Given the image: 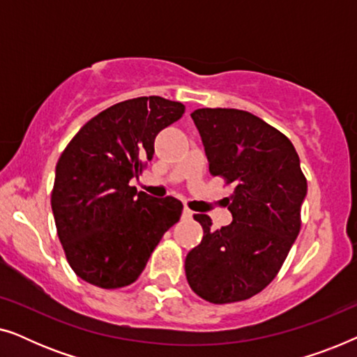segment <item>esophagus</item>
<instances>
[{"label": "esophagus", "instance_id": "1", "mask_svg": "<svg viewBox=\"0 0 357 357\" xmlns=\"http://www.w3.org/2000/svg\"><path fill=\"white\" fill-rule=\"evenodd\" d=\"M182 216H183L185 219H190V218H192V216H193V213H192V211H190V209H188L187 206H185V208H183V213H182Z\"/></svg>", "mask_w": 357, "mask_h": 357}]
</instances>
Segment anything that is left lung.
<instances>
[{"label": "left lung", "instance_id": "obj_1", "mask_svg": "<svg viewBox=\"0 0 357 357\" xmlns=\"http://www.w3.org/2000/svg\"><path fill=\"white\" fill-rule=\"evenodd\" d=\"M213 177L234 183L226 198L232 222L204 236L185 260L195 294L213 304L245 301L275 280L301 231L307 180L294 146L281 131L245 110L198 109L192 114Z\"/></svg>", "mask_w": 357, "mask_h": 357}]
</instances>
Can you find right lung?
Segmentation results:
<instances>
[{
	"label": "right lung",
	"instance_id": "add662e5",
	"mask_svg": "<svg viewBox=\"0 0 357 357\" xmlns=\"http://www.w3.org/2000/svg\"><path fill=\"white\" fill-rule=\"evenodd\" d=\"M159 96L115 104L77 131L58 159L52 209L68 263L89 284L116 289L138 280L183 204L131 187L154 139L183 115Z\"/></svg>",
	"mask_w": 357,
	"mask_h": 357
}]
</instances>
